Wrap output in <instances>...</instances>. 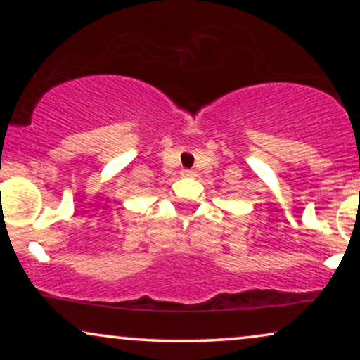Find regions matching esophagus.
I'll return each mask as SVG.
<instances>
[{"label": "esophagus", "instance_id": "esophagus-1", "mask_svg": "<svg viewBox=\"0 0 360 360\" xmlns=\"http://www.w3.org/2000/svg\"><path fill=\"white\" fill-rule=\"evenodd\" d=\"M196 172L191 170V169H184L181 170V176H195Z\"/></svg>", "mask_w": 360, "mask_h": 360}]
</instances>
